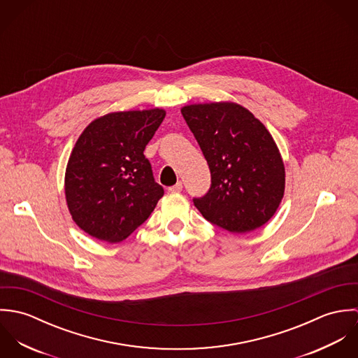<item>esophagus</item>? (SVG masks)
<instances>
[{
    "label": "esophagus",
    "mask_w": 358,
    "mask_h": 358,
    "mask_svg": "<svg viewBox=\"0 0 358 358\" xmlns=\"http://www.w3.org/2000/svg\"><path fill=\"white\" fill-rule=\"evenodd\" d=\"M182 189H183V186H182V182H178L176 185L171 186V187L168 189V192H169V193H180V192H182Z\"/></svg>",
    "instance_id": "obj_1"
}]
</instances>
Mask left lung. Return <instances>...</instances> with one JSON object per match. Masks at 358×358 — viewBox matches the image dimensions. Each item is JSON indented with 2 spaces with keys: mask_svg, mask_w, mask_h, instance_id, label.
Masks as SVG:
<instances>
[{
  "mask_svg": "<svg viewBox=\"0 0 358 358\" xmlns=\"http://www.w3.org/2000/svg\"><path fill=\"white\" fill-rule=\"evenodd\" d=\"M210 171V189L196 208L231 233H248L275 213L285 192V166L267 128L234 102L180 108Z\"/></svg>",
  "mask_w": 358,
  "mask_h": 358,
  "instance_id": "obj_1",
  "label": "left lung"
}]
</instances>
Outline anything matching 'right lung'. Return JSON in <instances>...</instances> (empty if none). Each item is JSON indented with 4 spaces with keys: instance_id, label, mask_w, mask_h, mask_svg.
<instances>
[{
    "instance_id": "right-lung-1",
    "label": "right lung",
    "mask_w": 358,
    "mask_h": 358,
    "mask_svg": "<svg viewBox=\"0 0 358 358\" xmlns=\"http://www.w3.org/2000/svg\"><path fill=\"white\" fill-rule=\"evenodd\" d=\"M165 114L159 107L108 113L77 139L66 166L64 194L73 220L91 237L121 243L164 196L143 152Z\"/></svg>"
}]
</instances>
